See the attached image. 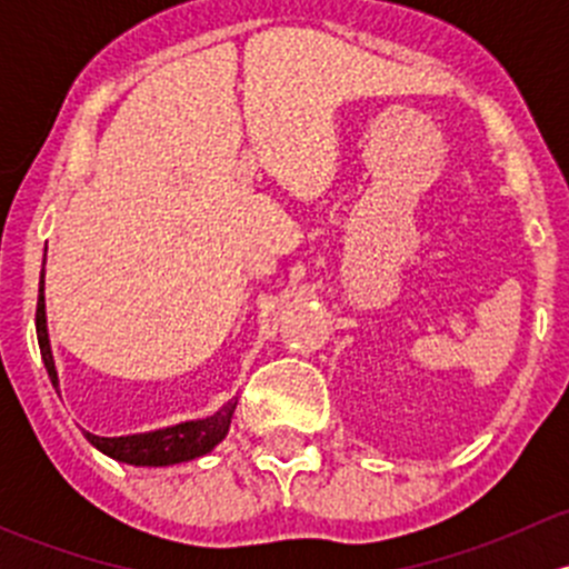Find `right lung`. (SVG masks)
Returning <instances> with one entry per match:
<instances>
[{
	"mask_svg": "<svg viewBox=\"0 0 569 569\" xmlns=\"http://www.w3.org/2000/svg\"><path fill=\"white\" fill-rule=\"evenodd\" d=\"M36 330H38V343L40 355H43L46 371L51 377V386L57 388V371L54 360H51L49 349V332H46V311H43V278H40L38 289V308H36ZM237 410V401H228L222 410H217L214 416L200 418V421H187L178 423V427L159 429V432L148 435H129V438H99V435L84 432V438L96 446L99 451H104L107 457L129 465H173V462H187L194 457L206 455V451L214 449L222 438L228 435L231 427V416Z\"/></svg>",
	"mask_w": 569,
	"mask_h": 569,
	"instance_id": "right-lung-1",
	"label": "right lung"
}]
</instances>
